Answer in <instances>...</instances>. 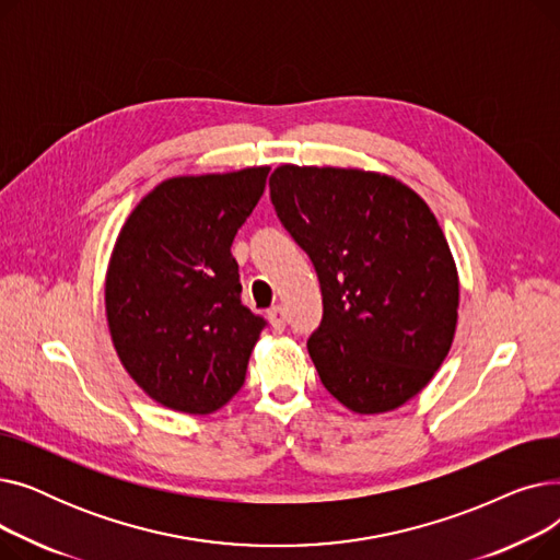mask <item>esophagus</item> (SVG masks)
<instances>
[{
    "mask_svg": "<svg viewBox=\"0 0 560 560\" xmlns=\"http://www.w3.org/2000/svg\"><path fill=\"white\" fill-rule=\"evenodd\" d=\"M268 319H270V325H272V329H275L277 334H281V331L285 329V315H283V308H281V306L270 308V311H268Z\"/></svg>",
    "mask_w": 560,
    "mask_h": 560,
    "instance_id": "34e87169",
    "label": "esophagus"
}]
</instances>
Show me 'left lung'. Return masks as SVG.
Segmentation results:
<instances>
[{"label":"left lung","instance_id":"8db88e82","mask_svg":"<svg viewBox=\"0 0 560 560\" xmlns=\"http://www.w3.org/2000/svg\"><path fill=\"white\" fill-rule=\"evenodd\" d=\"M275 211L322 288L308 354L325 388L361 416L427 388L458 322V270L427 201L390 174L279 165Z\"/></svg>","mask_w":560,"mask_h":560}]
</instances>
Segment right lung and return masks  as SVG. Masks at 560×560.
Masks as SVG:
<instances>
[{
	"label": "right lung",
	"mask_w": 560,
	"mask_h": 560,
	"mask_svg": "<svg viewBox=\"0 0 560 560\" xmlns=\"http://www.w3.org/2000/svg\"><path fill=\"white\" fill-rule=\"evenodd\" d=\"M268 172L172 176L117 233L104 283L110 340L142 393L170 410L209 416L245 384L265 322L241 302L231 243Z\"/></svg>",
	"instance_id": "add662e5"
}]
</instances>
